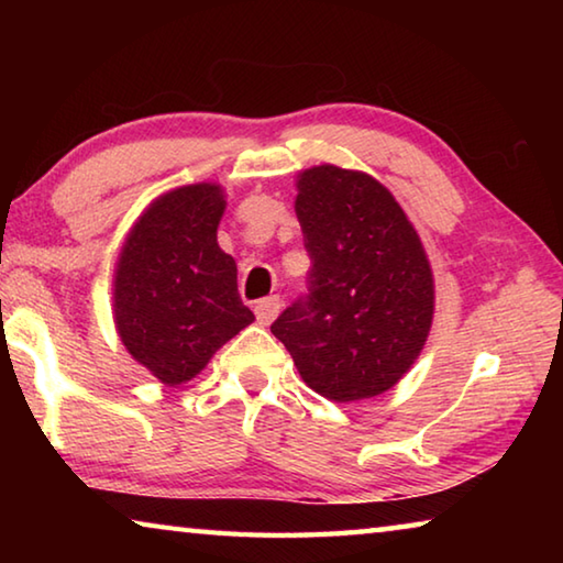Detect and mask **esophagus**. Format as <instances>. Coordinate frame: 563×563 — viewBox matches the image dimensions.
<instances>
[{"mask_svg":"<svg viewBox=\"0 0 563 563\" xmlns=\"http://www.w3.org/2000/svg\"><path fill=\"white\" fill-rule=\"evenodd\" d=\"M283 308V300L278 295H271V298H263L255 305V318H258L261 325H271V322L278 318V312Z\"/></svg>","mask_w":563,"mask_h":563,"instance_id":"esophagus-1","label":"esophagus"}]
</instances>
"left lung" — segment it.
<instances>
[{
  "instance_id": "left-lung-1",
  "label": "left lung",
  "mask_w": 563,
  "mask_h": 563,
  "mask_svg": "<svg viewBox=\"0 0 563 563\" xmlns=\"http://www.w3.org/2000/svg\"><path fill=\"white\" fill-rule=\"evenodd\" d=\"M295 213L312 261L308 295L271 332L318 395H383L415 365L432 328L434 278L422 241L395 196L362 170H300Z\"/></svg>"
}]
</instances>
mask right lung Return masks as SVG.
I'll use <instances>...</instances> for the list:
<instances>
[{"label":"right lung","mask_w":563,"mask_h":563,"mask_svg":"<svg viewBox=\"0 0 563 563\" xmlns=\"http://www.w3.org/2000/svg\"><path fill=\"white\" fill-rule=\"evenodd\" d=\"M225 196L194 184L158 196L126 235L113 273V320L129 355L164 385L194 379L255 316L218 245Z\"/></svg>","instance_id":"obj_1"}]
</instances>
